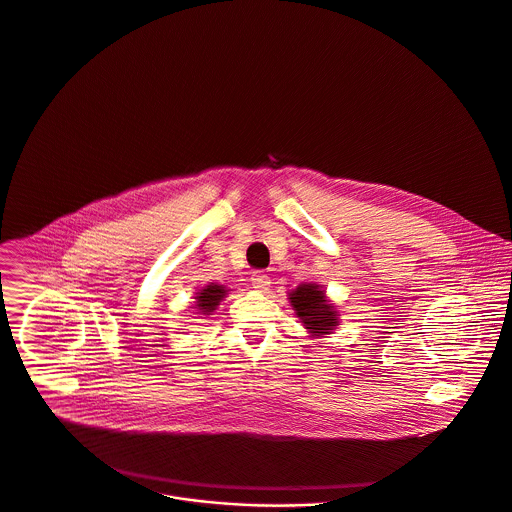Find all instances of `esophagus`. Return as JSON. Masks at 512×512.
I'll return each instance as SVG.
<instances>
[{"label": "esophagus", "instance_id": "obj_1", "mask_svg": "<svg viewBox=\"0 0 512 512\" xmlns=\"http://www.w3.org/2000/svg\"><path fill=\"white\" fill-rule=\"evenodd\" d=\"M250 282H252V288H256L258 292H266L270 288V278L266 274H262V272H254Z\"/></svg>", "mask_w": 512, "mask_h": 512}]
</instances>
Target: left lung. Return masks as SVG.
<instances>
[{
	"label": "left lung",
	"instance_id": "left-lung-1",
	"mask_svg": "<svg viewBox=\"0 0 512 512\" xmlns=\"http://www.w3.org/2000/svg\"><path fill=\"white\" fill-rule=\"evenodd\" d=\"M288 300L296 318L312 338H324L338 328L340 312L320 284L302 282L288 294Z\"/></svg>",
	"mask_w": 512,
	"mask_h": 512
}]
</instances>
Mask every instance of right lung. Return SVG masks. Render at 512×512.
Returning <instances> with one entry per match:
<instances>
[{"instance_id": "add662e5", "label": "right lung", "mask_w": 512, "mask_h": 512, "mask_svg": "<svg viewBox=\"0 0 512 512\" xmlns=\"http://www.w3.org/2000/svg\"><path fill=\"white\" fill-rule=\"evenodd\" d=\"M228 292H230V290H228L224 284L210 282V284H206L204 288H200V290L196 292L194 308L198 310V314L210 316V314L220 306V302L226 298Z\"/></svg>"}]
</instances>
